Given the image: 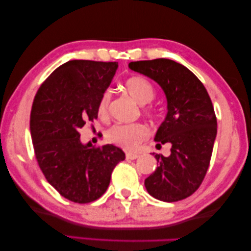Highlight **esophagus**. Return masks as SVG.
Masks as SVG:
<instances>
[{
	"instance_id": "34e87169",
	"label": "esophagus",
	"mask_w": 251,
	"mask_h": 251,
	"mask_svg": "<svg viewBox=\"0 0 251 251\" xmlns=\"http://www.w3.org/2000/svg\"><path fill=\"white\" fill-rule=\"evenodd\" d=\"M138 157H139V154L133 153V152H128L126 154V158L129 159V160H134V159H137Z\"/></svg>"
}]
</instances>
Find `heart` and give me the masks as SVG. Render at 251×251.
I'll use <instances>...</instances> for the list:
<instances>
[{
  "mask_svg": "<svg viewBox=\"0 0 251 251\" xmlns=\"http://www.w3.org/2000/svg\"><path fill=\"white\" fill-rule=\"evenodd\" d=\"M125 89L129 96L142 106V113L148 118H157L158 110L150 105L155 98V89L149 80L143 76H131L125 82ZM112 93L106 90L102 94L98 103V114L101 119H105L109 114ZM149 135L147 126L142 123L133 125H114L106 131L105 138L110 143L121 147L123 149H135Z\"/></svg>",
  "mask_w": 251,
  "mask_h": 251,
  "instance_id": "b5f03b06",
  "label": "heart"
}]
</instances>
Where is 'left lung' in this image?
Returning a JSON list of instances; mask_svg holds the SVG:
<instances>
[{"label": "left lung", "mask_w": 251, "mask_h": 251, "mask_svg": "<svg viewBox=\"0 0 251 251\" xmlns=\"http://www.w3.org/2000/svg\"><path fill=\"white\" fill-rule=\"evenodd\" d=\"M129 68L158 82L166 93L168 113L157 131L158 146L171 147L169 157L155 154L158 167L145 180L155 199L176 202L198 190L208 171L217 134V118L207 89L176 61L130 62Z\"/></svg>", "instance_id": "8db88e82"}]
</instances>
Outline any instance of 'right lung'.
Listing matches in <instances>:
<instances>
[{
    "instance_id": "right-lung-1",
    "label": "right lung",
    "mask_w": 251,
    "mask_h": 251,
    "mask_svg": "<svg viewBox=\"0 0 251 251\" xmlns=\"http://www.w3.org/2000/svg\"><path fill=\"white\" fill-rule=\"evenodd\" d=\"M118 62L72 60L49 75L33 100L30 129L36 161L48 182L76 203L104 194L114 167L125 160L119 148L80 141V128L98 118V103Z\"/></svg>"
}]
</instances>
